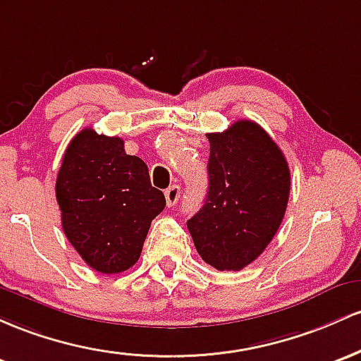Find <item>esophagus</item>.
Here are the masks:
<instances>
[{
  "instance_id": "1",
  "label": "esophagus",
  "mask_w": 361,
  "mask_h": 361,
  "mask_svg": "<svg viewBox=\"0 0 361 361\" xmlns=\"http://www.w3.org/2000/svg\"><path fill=\"white\" fill-rule=\"evenodd\" d=\"M180 197V188L179 185H170V188L165 191V200H167V206H176L177 201Z\"/></svg>"
}]
</instances>
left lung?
<instances>
[{"mask_svg": "<svg viewBox=\"0 0 361 361\" xmlns=\"http://www.w3.org/2000/svg\"><path fill=\"white\" fill-rule=\"evenodd\" d=\"M206 136L208 194L188 228L202 261L240 271L264 252L281 225L290 197L288 161L254 121Z\"/></svg>", "mask_w": 361, "mask_h": 361, "instance_id": "1", "label": "left lung"}]
</instances>
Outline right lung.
Wrapping results in <instances>:
<instances>
[{"mask_svg": "<svg viewBox=\"0 0 361 361\" xmlns=\"http://www.w3.org/2000/svg\"><path fill=\"white\" fill-rule=\"evenodd\" d=\"M64 235L92 269L123 273L136 264L165 196L124 141L85 128L68 145L56 179Z\"/></svg>", "mask_w": 361, "mask_h": 361, "instance_id": "obj_1", "label": "right lung"}]
</instances>
